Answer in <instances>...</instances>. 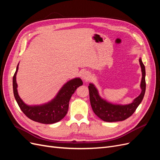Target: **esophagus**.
<instances>
[{"label":"esophagus","instance_id":"1","mask_svg":"<svg viewBox=\"0 0 160 160\" xmlns=\"http://www.w3.org/2000/svg\"><path fill=\"white\" fill-rule=\"evenodd\" d=\"M90 77V75H89V72H88V71H83V72L81 73V78L83 79V80H88L89 78Z\"/></svg>","mask_w":160,"mask_h":160}]
</instances>
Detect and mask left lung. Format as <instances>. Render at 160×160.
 <instances>
[{
	"mask_svg": "<svg viewBox=\"0 0 160 160\" xmlns=\"http://www.w3.org/2000/svg\"><path fill=\"white\" fill-rule=\"evenodd\" d=\"M139 63L142 67V79L141 82L142 93L135 98L132 103L128 105H114L108 103L105 100L101 99L98 91L95 86L90 83L89 85V99L92 109L95 114L107 122H115L123 121L129 118L135 112L139 105L141 103L146 91V69L141 59Z\"/></svg>",
	"mask_w": 160,
	"mask_h": 160,
	"instance_id": "obj_1",
	"label": "left lung"
}]
</instances>
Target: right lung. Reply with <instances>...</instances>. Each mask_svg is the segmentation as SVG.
<instances>
[{
    "label": "right lung",
    "mask_w": 160,
    "mask_h": 160,
    "mask_svg": "<svg viewBox=\"0 0 160 160\" xmlns=\"http://www.w3.org/2000/svg\"><path fill=\"white\" fill-rule=\"evenodd\" d=\"M18 68V65L12 79L13 93L14 98L24 114L31 120L41 123L51 124L59 122L68 111L69 100L72 95L77 88L83 85L82 80L75 78L67 82L59 91L56 98L49 103L42 105L28 106L23 102L18 95L16 81Z\"/></svg>",
    "instance_id": "right-lung-1"
}]
</instances>
